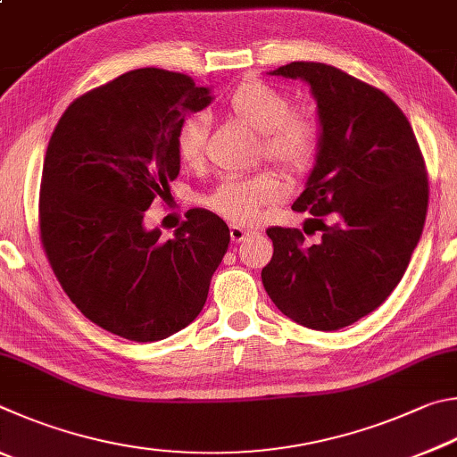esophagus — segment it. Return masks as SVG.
Wrapping results in <instances>:
<instances>
[{
  "mask_svg": "<svg viewBox=\"0 0 457 457\" xmlns=\"http://www.w3.org/2000/svg\"><path fill=\"white\" fill-rule=\"evenodd\" d=\"M246 237H249V230H246V228L237 227V224H233V227H230V238H233L235 243H241L243 238H246Z\"/></svg>",
  "mask_w": 457,
  "mask_h": 457,
  "instance_id": "34e87169",
  "label": "esophagus"
}]
</instances>
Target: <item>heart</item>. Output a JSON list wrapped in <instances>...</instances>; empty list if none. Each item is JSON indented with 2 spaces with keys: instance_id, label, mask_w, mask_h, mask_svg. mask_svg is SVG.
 <instances>
[{
  "instance_id": "1",
  "label": "heart",
  "mask_w": 457,
  "mask_h": 457,
  "mask_svg": "<svg viewBox=\"0 0 457 457\" xmlns=\"http://www.w3.org/2000/svg\"><path fill=\"white\" fill-rule=\"evenodd\" d=\"M230 116L261 132L265 156L291 174L309 170L321 142V128L309 112L289 110V98L262 79H246L227 98ZM204 126L198 116L184 120L176 134V150L184 164L195 166L203 158ZM287 195V182L273 170H261L243 179H228L208 196V206L237 224H251L269 204Z\"/></svg>"
}]
</instances>
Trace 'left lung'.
<instances>
[{
  "label": "left lung",
  "instance_id": "8db88e82",
  "mask_svg": "<svg viewBox=\"0 0 457 457\" xmlns=\"http://www.w3.org/2000/svg\"><path fill=\"white\" fill-rule=\"evenodd\" d=\"M270 76L303 79L317 102L321 142L293 211L309 212L321 241L270 227L265 291L283 315L337 331L370 315L402 281L428 214V172L410 120L378 87L319 62Z\"/></svg>",
  "mask_w": 457,
  "mask_h": 457
}]
</instances>
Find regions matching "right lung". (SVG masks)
Returning a JSON list of instances; mask_svg holds the SVG:
<instances>
[{
  "mask_svg": "<svg viewBox=\"0 0 457 457\" xmlns=\"http://www.w3.org/2000/svg\"><path fill=\"white\" fill-rule=\"evenodd\" d=\"M211 100L184 74L132 70L71 102L47 144L46 257L82 315L118 337L160 341L195 321L228 249L227 222L204 208H190L168 241L144 227L180 172V124Z\"/></svg>",
  "mask_w": 457,
  "mask_h": 457,
  "instance_id": "right-lung-1",
  "label": "right lung"
}]
</instances>
